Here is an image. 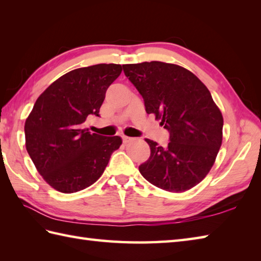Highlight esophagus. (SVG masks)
<instances>
[{
  "label": "esophagus",
  "mask_w": 261,
  "mask_h": 261,
  "mask_svg": "<svg viewBox=\"0 0 261 261\" xmlns=\"http://www.w3.org/2000/svg\"><path fill=\"white\" fill-rule=\"evenodd\" d=\"M122 141H123V143H129L130 141H132V138L130 137H126V136H122Z\"/></svg>",
  "instance_id": "obj_1"
}]
</instances>
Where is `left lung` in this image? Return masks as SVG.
Masks as SVG:
<instances>
[{"instance_id":"1","label":"left lung","mask_w":261,"mask_h":261,"mask_svg":"<svg viewBox=\"0 0 261 261\" xmlns=\"http://www.w3.org/2000/svg\"><path fill=\"white\" fill-rule=\"evenodd\" d=\"M145 102L146 112L169 132L166 147L146 139L150 157L139 166L162 190L181 193L204 179L222 143L223 116L207 87L190 70L162 62L122 65Z\"/></svg>"}]
</instances>
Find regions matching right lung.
I'll use <instances>...</instances> for the list:
<instances>
[{
	"label": "right lung",
	"mask_w": 261,
	"mask_h": 261,
	"mask_svg": "<svg viewBox=\"0 0 261 261\" xmlns=\"http://www.w3.org/2000/svg\"><path fill=\"white\" fill-rule=\"evenodd\" d=\"M121 71L116 64L74 69L55 81L33 105L24 124L27 151L56 191L75 193L94 184L120 148V137L91 134L83 123L98 116L105 92Z\"/></svg>",
	"instance_id": "obj_1"
}]
</instances>
